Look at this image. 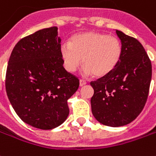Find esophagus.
I'll return each instance as SVG.
<instances>
[{
	"instance_id": "esophagus-1",
	"label": "esophagus",
	"mask_w": 156,
	"mask_h": 156,
	"mask_svg": "<svg viewBox=\"0 0 156 156\" xmlns=\"http://www.w3.org/2000/svg\"><path fill=\"white\" fill-rule=\"evenodd\" d=\"M85 84H87L86 81H84V80H83V79H80V80H79V86L83 87L84 86Z\"/></svg>"
}]
</instances>
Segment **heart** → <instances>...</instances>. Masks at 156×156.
<instances>
[{
    "mask_svg": "<svg viewBox=\"0 0 156 156\" xmlns=\"http://www.w3.org/2000/svg\"><path fill=\"white\" fill-rule=\"evenodd\" d=\"M60 51L65 68L68 72H76L83 62L85 76L95 74L97 78H103L119 63L122 45L115 37L86 31L74 35L69 42L62 43Z\"/></svg>",
    "mask_w": 156,
    "mask_h": 156,
    "instance_id": "b5f03b06",
    "label": "heart"
}]
</instances>
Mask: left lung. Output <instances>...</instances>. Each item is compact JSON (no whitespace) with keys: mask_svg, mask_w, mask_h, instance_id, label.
I'll list each match as a JSON object with an SVG mask.
<instances>
[{"mask_svg":"<svg viewBox=\"0 0 156 156\" xmlns=\"http://www.w3.org/2000/svg\"><path fill=\"white\" fill-rule=\"evenodd\" d=\"M122 56L108 75L90 83L92 114L102 125L112 127L133 121L144 108L152 77V66L144 48L136 38L116 30Z\"/></svg>","mask_w":156,"mask_h":156,"instance_id":"obj_1","label":"left lung"}]
</instances>
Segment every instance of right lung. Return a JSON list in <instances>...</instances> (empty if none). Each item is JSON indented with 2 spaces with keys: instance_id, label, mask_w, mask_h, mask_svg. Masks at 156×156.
I'll use <instances>...</instances> for the list:
<instances>
[{
  "instance_id": "obj_1",
  "label": "right lung",
  "mask_w": 156,
  "mask_h": 156,
  "mask_svg": "<svg viewBox=\"0 0 156 156\" xmlns=\"http://www.w3.org/2000/svg\"><path fill=\"white\" fill-rule=\"evenodd\" d=\"M56 26L22 38L13 48L6 74V91L23 121L42 130L60 126L68 117L67 100L79 80L67 73L60 56Z\"/></svg>"
}]
</instances>
